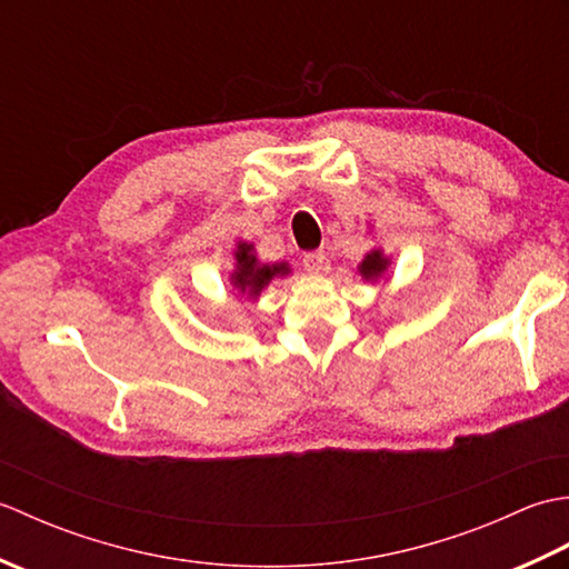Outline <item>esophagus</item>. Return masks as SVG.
Here are the masks:
<instances>
[{"instance_id": "esophagus-1", "label": "esophagus", "mask_w": 569, "mask_h": 569, "mask_svg": "<svg viewBox=\"0 0 569 569\" xmlns=\"http://www.w3.org/2000/svg\"><path fill=\"white\" fill-rule=\"evenodd\" d=\"M303 266L310 271V273H318L322 271L325 266V251H308L303 257Z\"/></svg>"}]
</instances>
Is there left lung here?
<instances>
[{
  "label": "left lung",
  "instance_id": "obj_1",
  "mask_svg": "<svg viewBox=\"0 0 569 569\" xmlns=\"http://www.w3.org/2000/svg\"><path fill=\"white\" fill-rule=\"evenodd\" d=\"M389 259L383 257V251L381 249H371L367 257H365V261L359 263V273L367 278V281H377V278L389 269Z\"/></svg>",
  "mask_w": 569,
  "mask_h": 569
}]
</instances>
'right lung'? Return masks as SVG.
I'll use <instances>...</instances> for the list:
<instances>
[{
	"label": "right lung",
	"mask_w": 569,
	"mask_h": 569,
	"mask_svg": "<svg viewBox=\"0 0 569 569\" xmlns=\"http://www.w3.org/2000/svg\"><path fill=\"white\" fill-rule=\"evenodd\" d=\"M234 271H232V286L237 288L239 293H244L249 298H257L263 286H269L276 276H286L288 271V263H259L257 253H253V247L251 244H237V251H234Z\"/></svg>",
	"instance_id": "add662e5"
}]
</instances>
